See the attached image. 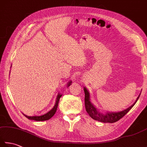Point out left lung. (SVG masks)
I'll use <instances>...</instances> for the list:
<instances>
[{
    "label": "left lung",
    "instance_id": "8db88e82",
    "mask_svg": "<svg viewBox=\"0 0 147 147\" xmlns=\"http://www.w3.org/2000/svg\"><path fill=\"white\" fill-rule=\"evenodd\" d=\"M84 92H85V109L87 112V113L89 114V115L91 117L92 119L94 120L100 121L102 123H113L119 121L124 116L127 112H128L130 109H131L136 102L138 100L140 95L138 96V98L136 100L135 102L131 106V107H128L127 109H125L123 111L121 112H106L105 114H103L100 112L97 109L95 108V107L92 103L90 101V93L88 90L86 88H84Z\"/></svg>",
    "mask_w": 147,
    "mask_h": 147
}]
</instances>
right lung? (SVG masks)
Instances as JSON below:
<instances>
[{"label":"right lung","instance_id":"add662e5","mask_svg":"<svg viewBox=\"0 0 147 147\" xmlns=\"http://www.w3.org/2000/svg\"><path fill=\"white\" fill-rule=\"evenodd\" d=\"M71 85V82H69L67 83V87ZM61 96H62V95L61 94V93H58L57 98H56V102H55L54 107H53L49 112H48L47 114L42 115H38V116H36V115H35V116H28V115L24 114H23V115L26 117L28 119H31V120H34V121H43L49 120L55 114L56 111H57L59 100H60V98L61 97Z\"/></svg>","mask_w":147,"mask_h":147}]
</instances>
